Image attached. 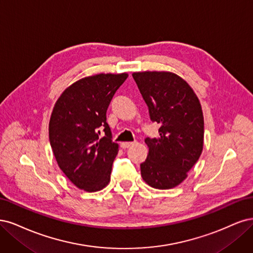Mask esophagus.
<instances>
[{
    "mask_svg": "<svg viewBox=\"0 0 253 253\" xmlns=\"http://www.w3.org/2000/svg\"><path fill=\"white\" fill-rule=\"evenodd\" d=\"M134 143H132V142H123L121 144V147L123 148V149H126V148H129L130 146H132Z\"/></svg>",
    "mask_w": 253,
    "mask_h": 253,
    "instance_id": "obj_1",
    "label": "esophagus"
}]
</instances>
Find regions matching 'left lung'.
I'll return each instance as SVG.
<instances>
[{"label":"left lung","instance_id":"8db88e82","mask_svg":"<svg viewBox=\"0 0 253 253\" xmlns=\"http://www.w3.org/2000/svg\"><path fill=\"white\" fill-rule=\"evenodd\" d=\"M132 77L148 106L150 120L160 125L157 137L145 138L149 151L141 164L142 177L152 188H174L188 175L203 150L200 100L173 72H133Z\"/></svg>","mask_w":253,"mask_h":253}]
</instances>
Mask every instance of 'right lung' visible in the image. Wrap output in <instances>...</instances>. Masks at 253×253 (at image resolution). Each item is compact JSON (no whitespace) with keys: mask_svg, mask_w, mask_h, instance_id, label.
<instances>
[{"mask_svg":"<svg viewBox=\"0 0 253 253\" xmlns=\"http://www.w3.org/2000/svg\"><path fill=\"white\" fill-rule=\"evenodd\" d=\"M126 72L100 73L67 87L55 102L49 141L59 167L69 181L87 192L102 190L110 181L119 144L112 142L106 112ZM104 128L105 137L99 129Z\"/></svg>","mask_w":253,"mask_h":253,"instance_id":"right-lung-1","label":"right lung"}]
</instances>
